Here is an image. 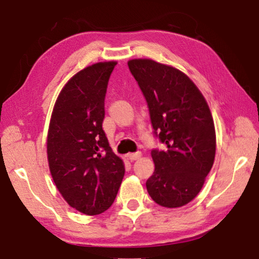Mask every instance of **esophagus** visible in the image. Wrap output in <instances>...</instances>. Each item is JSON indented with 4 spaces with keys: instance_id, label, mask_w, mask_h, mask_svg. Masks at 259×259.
<instances>
[{
    "instance_id": "34e87169",
    "label": "esophagus",
    "mask_w": 259,
    "mask_h": 259,
    "mask_svg": "<svg viewBox=\"0 0 259 259\" xmlns=\"http://www.w3.org/2000/svg\"><path fill=\"white\" fill-rule=\"evenodd\" d=\"M141 156H142L141 152H135V153H129L126 157H128V159H129L130 161H134V160L140 159Z\"/></svg>"
}]
</instances>
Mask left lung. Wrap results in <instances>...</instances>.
<instances>
[{
	"mask_svg": "<svg viewBox=\"0 0 259 259\" xmlns=\"http://www.w3.org/2000/svg\"><path fill=\"white\" fill-rule=\"evenodd\" d=\"M128 66L148 102L154 135L166 144L153 149L154 172L146 190L159 206L191 202L214 164L215 126L201 92L178 68L151 59H133Z\"/></svg>",
	"mask_w": 259,
	"mask_h": 259,
	"instance_id": "obj_1",
	"label": "left lung"
}]
</instances>
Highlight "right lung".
Returning a JSON list of instances; mask_svg holds the SVG:
<instances>
[{"label": "right lung", "instance_id": "1", "mask_svg": "<svg viewBox=\"0 0 259 259\" xmlns=\"http://www.w3.org/2000/svg\"><path fill=\"white\" fill-rule=\"evenodd\" d=\"M116 61L81 69L63 87L48 133V160L58 191L69 206L98 215L113 204L124 164L102 129L108 81Z\"/></svg>", "mask_w": 259, "mask_h": 259}]
</instances>
